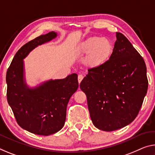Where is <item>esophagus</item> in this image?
I'll list each match as a JSON object with an SVG mask.
<instances>
[{
	"label": "esophagus",
	"mask_w": 155,
	"mask_h": 155,
	"mask_svg": "<svg viewBox=\"0 0 155 155\" xmlns=\"http://www.w3.org/2000/svg\"><path fill=\"white\" fill-rule=\"evenodd\" d=\"M83 76L82 74H78V83H80L81 82V81L83 80Z\"/></svg>",
	"instance_id": "obj_1"
}]
</instances>
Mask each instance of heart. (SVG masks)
<instances>
[{
    "mask_svg": "<svg viewBox=\"0 0 155 155\" xmlns=\"http://www.w3.org/2000/svg\"><path fill=\"white\" fill-rule=\"evenodd\" d=\"M80 54H87L85 63L87 67L94 68L102 65L109 59L112 52V44L107 38L92 36L82 41L77 47Z\"/></svg>",
    "mask_w": 155,
    "mask_h": 155,
    "instance_id": "b5f03b06",
    "label": "heart"
}]
</instances>
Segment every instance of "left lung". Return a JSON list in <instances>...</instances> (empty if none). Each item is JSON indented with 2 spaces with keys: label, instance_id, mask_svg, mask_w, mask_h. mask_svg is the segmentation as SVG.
<instances>
[{
  "label": "left lung",
  "instance_id": "obj_1",
  "mask_svg": "<svg viewBox=\"0 0 155 155\" xmlns=\"http://www.w3.org/2000/svg\"><path fill=\"white\" fill-rule=\"evenodd\" d=\"M116 36L110 59L89 69L80 84L93 124L107 132L134 121L148 86L143 58L124 34L117 32Z\"/></svg>",
  "mask_w": 155,
  "mask_h": 155
}]
</instances>
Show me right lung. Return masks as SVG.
<instances>
[{
    "mask_svg": "<svg viewBox=\"0 0 155 155\" xmlns=\"http://www.w3.org/2000/svg\"><path fill=\"white\" fill-rule=\"evenodd\" d=\"M51 31L29 41L17 51L7 70V98L18 124L31 133L48 136L62 129L70 97L78 87V76L49 80L29 87L25 77L23 59L38 45L55 38Z\"/></svg>",
    "mask_w": 155,
    "mask_h": 155,
    "instance_id": "obj_1",
    "label": "right lung"
}]
</instances>
